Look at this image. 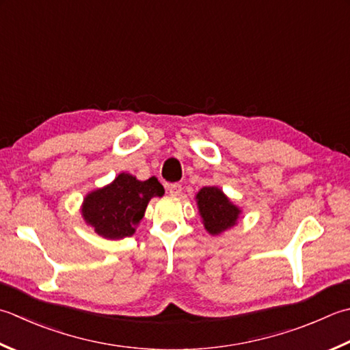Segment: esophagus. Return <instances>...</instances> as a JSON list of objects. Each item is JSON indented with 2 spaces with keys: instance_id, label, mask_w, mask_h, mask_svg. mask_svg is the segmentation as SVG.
I'll return each instance as SVG.
<instances>
[{
  "instance_id": "34e87169",
  "label": "esophagus",
  "mask_w": 350,
  "mask_h": 350,
  "mask_svg": "<svg viewBox=\"0 0 350 350\" xmlns=\"http://www.w3.org/2000/svg\"><path fill=\"white\" fill-rule=\"evenodd\" d=\"M168 193H170V196H173V197L180 196L182 185L180 183H171V185H168Z\"/></svg>"
}]
</instances>
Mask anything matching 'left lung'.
<instances>
[{
    "label": "left lung",
    "instance_id": "left-lung-1",
    "mask_svg": "<svg viewBox=\"0 0 350 350\" xmlns=\"http://www.w3.org/2000/svg\"><path fill=\"white\" fill-rule=\"evenodd\" d=\"M197 208L211 235H220L221 232L234 228L241 209L235 206L220 188L204 187L196 196Z\"/></svg>",
    "mask_w": 350,
    "mask_h": 350
}]
</instances>
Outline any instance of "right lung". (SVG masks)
<instances>
[{
  "label": "right lung",
  "mask_w": 350,
  "mask_h": 350,
  "mask_svg": "<svg viewBox=\"0 0 350 350\" xmlns=\"http://www.w3.org/2000/svg\"><path fill=\"white\" fill-rule=\"evenodd\" d=\"M163 193L156 177L141 182L132 174L121 173L112 183L85 197L81 215L103 238L121 239L135 234L150 198L162 197Z\"/></svg>",
  "instance_id": "right-lung-1"
}]
</instances>
